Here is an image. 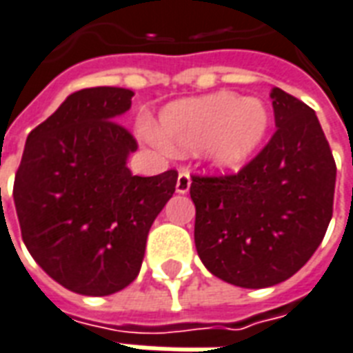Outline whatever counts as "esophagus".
I'll use <instances>...</instances> for the list:
<instances>
[{
    "label": "esophagus",
    "instance_id": "esophagus-1",
    "mask_svg": "<svg viewBox=\"0 0 353 353\" xmlns=\"http://www.w3.org/2000/svg\"><path fill=\"white\" fill-rule=\"evenodd\" d=\"M192 186V176L188 171H180L179 179H176V193H188Z\"/></svg>",
    "mask_w": 353,
    "mask_h": 353
}]
</instances>
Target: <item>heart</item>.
Listing matches in <instances>:
<instances>
[{
    "instance_id": "b5f03b06",
    "label": "heart",
    "mask_w": 353,
    "mask_h": 353,
    "mask_svg": "<svg viewBox=\"0 0 353 353\" xmlns=\"http://www.w3.org/2000/svg\"><path fill=\"white\" fill-rule=\"evenodd\" d=\"M268 128L270 113L261 100L223 91L165 105L156 130L147 126L143 132L174 152L201 148L216 169H236L255 154Z\"/></svg>"
}]
</instances>
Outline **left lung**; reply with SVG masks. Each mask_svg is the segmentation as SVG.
I'll return each instance as SVG.
<instances>
[{
  "label": "left lung",
  "instance_id": "1",
  "mask_svg": "<svg viewBox=\"0 0 353 353\" xmlns=\"http://www.w3.org/2000/svg\"><path fill=\"white\" fill-rule=\"evenodd\" d=\"M277 132L230 176H193L195 248L212 275L242 288L279 285L303 268L333 214L337 167L316 113L279 87Z\"/></svg>",
  "mask_w": 353,
  "mask_h": 353
}]
</instances>
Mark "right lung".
Instances as JSON below:
<instances>
[{
	"label": "right lung",
	"mask_w": 353,
	"mask_h": 353,
	"mask_svg": "<svg viewBox=\"0 0 353 353\" xmlns=\"http://www.w3.org/2000/svg\"><path fill=\"white\" fill-rule=\"evenodd\" d=\"M123 87L81 89L31 130L14 179L26 248L61 287L110 296L136 279L148 230L179 173L134 176L137 145L115 123L132 105Z\"/></svg>",
	"instance_id": "obj_1"
}]
</instances>
